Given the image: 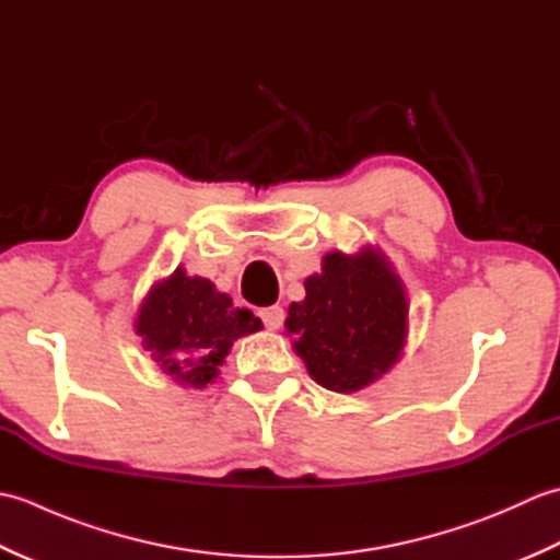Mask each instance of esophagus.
Instances as JSON below:
<instances>
[{
  "label": "esophagus",
  "instance_id": "esophagus-1",
  "mask_svg": "<svg viewBox=\"0 0 560 560\" xmlns=\"http://www.w3.org/2000/svg\"><path fill=\"white\" fill-rule=\"evenodd\" d=\"M259 317H261V323H265L267 329H279L283 325V307L281 305L261 307Z\"/></svg>",
  "mask_w": 560,
  "mask_h": 560
}]
</instances>
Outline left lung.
Here are the masks:
<instances>
[{"mask_svg":"<svg viewBox=\"0 0 560 560\" xmlns=\"http://www.w3.org/2000/svg\"><path fill=\"white\" fill-rule=\"evenodd\" d=\"M407 315L401 281L383 253H331L323 273L305 279V301L291 303L287 331L319 385L355 392L395 365Z\"/></svg>","mask_w":560,"mask_h":560,"instance_id":"obj_1","label":"left lung"}]
</instances>
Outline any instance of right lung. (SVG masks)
Wrapping results in <instances>:
<instances>
[{"label": "right lung", "instance_id": "1", "mask_svg": "<svg viewBox=\"0 0 560 560\" xmlns=\"http://www.w3.org/2000/svg\"><path fill=\"white\" fill-rule=\"evenodd\" d=\"M261 327L247 307L199 277L175 269L156 283L137 317V335L165 375L189 387H207L219 375L233 341Z\"/></svg>", "mask_w": 560, "mask_h": 560}]
</instances>
